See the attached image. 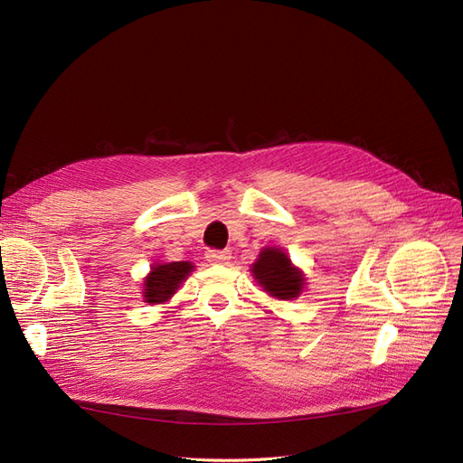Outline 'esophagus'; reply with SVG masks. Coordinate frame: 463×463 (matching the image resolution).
<instances>
[{"label": "esophagus", "instance_id": "esophagus-1", "mask_svg": "<svg viewBox=\"0 0 463 463\" xmlns=\"http://www.w3.org/2000/svg\"><path fill=\"white\" fill-rule=\"evenodd\" d=\"M205 260H208L210 263H229L231 261V253L229 251L210 250V251H205Z\"/></svg>", "mask_w": 463, "mask_h": 463}]
</instances>
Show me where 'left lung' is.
Instances as JSON below:
<instances>
[{"label":"left lung","instance_id":"8db88e82","mask_svg":"<svg viewBox=\"0 0 463 463\" xmlns=\"http://www.w3.org/2000/svg\"><path fill=\"white\" fill-rule=\"evenodd\" d=\"M250 270L255 282L263 288V292L280 301L299 298L307 284L303 270L296 267L279 246H265Z\"/></svg>","mask_w":463,"mask_h":463}]
</instances>
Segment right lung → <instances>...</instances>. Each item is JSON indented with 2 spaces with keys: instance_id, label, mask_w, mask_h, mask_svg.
I'll return each instance as SVG.
<instances>
[{
  "instance_id": "add662e5",
  "label": "right lung",
  "mask_w": 463,
  "mask_h": 463,
  "mask_svg": "<svg viewBox=\"0 0 463 463\" xmlns=\"http://www.w3.org/2000/svg\"><path fill=\"white\" fill-rule=\"evenodd\" d=\"M193 270L194 265L191 261L152 263L150 272L143 279V301L148 305L167 303Z\"/></svg>"
}]
</instances>
